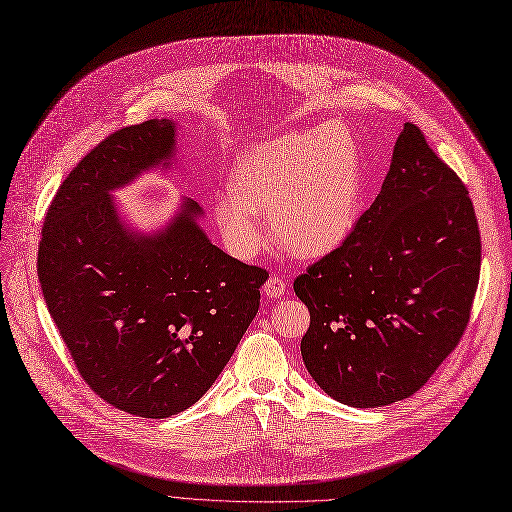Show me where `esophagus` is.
Wrapping results in <instances>:
<instances>
[{"mask_svg": "<svg viewBox=\"0 0 512 512\" xmlns=\"http://www.w3.org/2000/svg\"><path fill=\"white\" fill-rule=\"evenodd\" d=\"M284 292H286V284L278 276H272L270 280L263 284V294H265V297H270V299H280Z\"/></svg>", "mask_w": 512, "mask_h": 512, "instance_id": "obj_1", "label": "esophagus"}]
</instances>
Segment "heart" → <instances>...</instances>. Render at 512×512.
<instances>
[{"mask_svg":"<svg viewBox=\"0 0 512 512\" xmlns=\"http://www.w3.org/2000/svg\"><path fill=\"white\" fill-rule=\"evenodd\" d=\"M232 191L213 199V218L230 253L249 259L272 236L297 257L334 251L353 232L361 209L357 147L344 128L288 132L242 157Z\"/></svg>","mask_w":512,"mask_h":512,"instance_id":"1","label":"heart"}]
</instances>
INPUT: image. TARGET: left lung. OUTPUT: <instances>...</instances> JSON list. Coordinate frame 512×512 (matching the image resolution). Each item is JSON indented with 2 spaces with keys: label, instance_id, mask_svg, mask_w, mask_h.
Returning <instances> with one entry per match:
<instances>
[{
  "label": "left lung",
  "instance_id": "obj_1",
  "mask_svg": "<svg viewBox=\"0 0 512 512\" xmlns=\"http://www.w3.org/2000/svg\"><path fill=\"white\" fill-rule=\"evenodd\" d=\"M479 265L465 184L407 122L355 230L294 280L311 315L301 340L311 378L357 409L415 394L467 328Z\"/></svg>",
  "mask_w": 512,
  "mask_h": 512
}]
</instances>
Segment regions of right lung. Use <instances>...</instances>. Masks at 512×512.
<instances>
[{"mask_svg":"<svg viewBox=\"0 0 512 512\" xmlns=\"http://www.w3.org/2000/svg\"><path fill=\"white\" fill-rule=\"evenodd\" d=\"M176 155V124L101 141L58 188L39 242L47 309L78 373L112 407L164 419L218 380L259 309L267 272L211 245L184 199L159 230L132 228L114 191Z\"/></svg>","mask_w":512,"mask_h":512,"instance_id":"right-lung-1","label":"right lung"}]
</instances>
